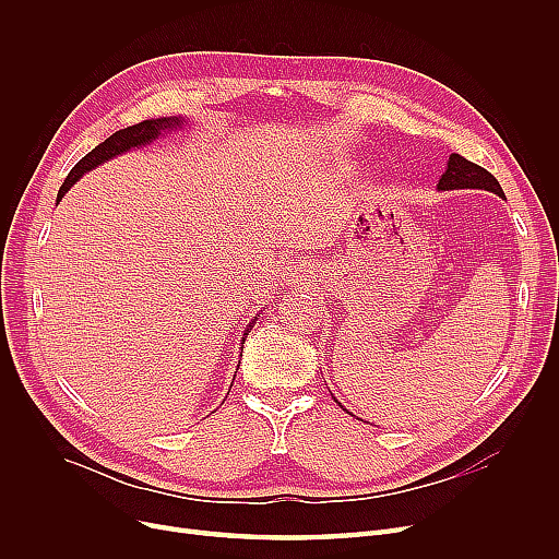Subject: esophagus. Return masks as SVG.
Instances as JSON below:
<instances>
[{
	"mask_svg": "<svg viewBox=\"0 0 559 559\" xmlns=\"http://www.w3.org/2000/svg\"><path fill=\"white\" fill-rule=\"evenodd\" d=\"M304 274H306V270L301 267V264H289V267L285 270V274H283V278H287V281H304Z\"/></svg>",
	"mask_w": 559,
	"mask_h": 559,
	"instance_id": "esophagus-1",
	"label": "esophagus"
}]
</instances>
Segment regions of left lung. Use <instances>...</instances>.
Here are the masks:
<instances>
[{
  "instance_id": "8db88e82",
  "label": "left lung",
  "mask_w": 559,
  "mask_h": 559,
  "mask_svg": "<svg viewBox=\"0 0 559 559\" xmlns=\"http://www.w3.org/2000/svg\"><path fill=\"white\" fill-rule=\"evenodd\" d=\"M437 190H487L498 197H506L501 183L485 167L466 160L460 154H451L442 179L437 183Z\"/></svg>"
}]
</instances>
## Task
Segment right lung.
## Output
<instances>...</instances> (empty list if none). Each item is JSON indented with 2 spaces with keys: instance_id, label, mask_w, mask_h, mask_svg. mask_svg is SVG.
<instances>
[{
  "instance_id": "obj_1",
  "label": "right lung",
  "mask_w": 559,
  "mask_h": 559,
  "mask_svg": "<svg viewBox=\"0 0 559 559\" xmlns=\"http://www.w3.org/2000/svg\"><path fill=\"white\" fill-rule=\"evenodd\" d=\"M183 122H186L183 117H158V120H144V122H140V124H133V127L115 131L110 138H106L102 144H97L91 154H85V156L72 167V171L68 174L66 183L61 186V190H58V201H61V199L66 197V192L81 179V176H83L85 171H91V169L99 167L102 163H106V160H110V158H115V156H120V154H124V152H129V150H138V146H144V144L154 142L160 133H167V131H174V129H181ZM258 317H260V314H258ZM258 317H255V319H258ZM255 319L251 321V324H255ZM251 324H249V329H247L245 335L251 333ZM242 344H245V337H242Z\"/></svg>"
}]
</instances>
